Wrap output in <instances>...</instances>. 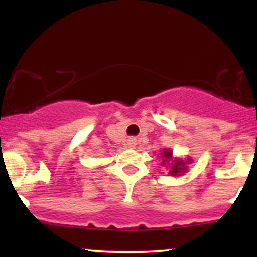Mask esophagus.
<instances>
[{
  "label": "esophagus",
  "mask_w": 257,
  "mask_h": 257,
  "mask_svg": "<svg viewBox=\"0 0 257 257\" xmlns=\"http://www.w3.org/2000/svg\"><path fill=\"white\" fill-rule=\"evenodd\" d=\"M136 138H130L128 140H127V145L130 146V147H135V145H136Z\"/></svg>",
  "instance_id": "obj_1"
}]
</instances>
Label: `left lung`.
<instances>
[{
    "mask_svg": "<svg viewBox=\"0 0 257 257\" xmlns=\"http://www.w3.org/2000/svg\"><path fill=\"white\" fill-rule=\"evenodd\" d=\"M164 160H163V165H166V163L171 160L172 157V152L171 151L164 150ZM189 160V159H188ZM185 172V163L181 160H175L173 164H172L171 170H170V174L171 175H181V173Z\"/></svg>",
    "mask_w": 257,
    "mask_h": 257,
    "instance_id": "left-lung-1",
    "label": "left lung"
}]
</instances>
